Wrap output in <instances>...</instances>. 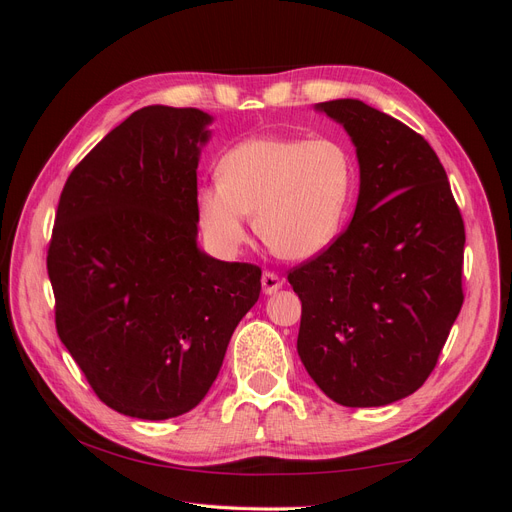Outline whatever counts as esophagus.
Returning a JSON list of instances; mask_svg holds the SVG:
<instances>
[{"label": "esophagus", "mask_w": 512, "mask_h": 512, "mask_svg": "<svg viewBox=\"0 0 512 512\" xmlns=\"http://www.w3.org/2000/svg\"><path fill=\"white\" fill-rule=\"evenodd\" d=\"M282 286H284V282L277 273H273V271L262 273V292H265V294H273V292L280 290Z\"/></svg>", "instance_id": "esophagus-1"}]
</instances>
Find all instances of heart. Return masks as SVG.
I'll list each match as a JSON object with an SVG mask.
<instances>
[{
    "mask_svg": "<svg viewBox=\"0 0 512 512\" xmlns=\"http://www.w3.org/2000/svg\"><path fill=\"white\" fill-rule=\"evenodd\" d=\"M354 175L348 147L335 138H247L220 160V181L198 190L200 226L215 250L235 254L256 211V232L277 256L312 258L342 232Z\"/></svg>",
    "mask_w": 512,
    "mask_h": 512,
    "instance_id": "obj_1",
    "label": "heart"
}]
</instances>
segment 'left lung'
Masks as SVG:
<instances>
[{
	"mask_svg": "<svg viewBox=\"0 0 512 512\" xmlns=\"http://www.w3.org/2000/svg\"><path fill=\"white\" fill-rule=\"evenodd\" d=\"M320 111L350 134L361 168L354 218L288 271L301 299L297 350L320 391L374 408L421 389L463 305V228L436 151L361 100Z\"/></svg>",
	"mask_w": 512,
	"mask_h": 512,
	"instance_id": "obj_1",
	"label": "left lung"
}]
</instances>
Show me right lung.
Here are the masks:
<instances>
[{
  "label": "right lung",
  "instance_id": "obj_1",
  "mask_svg": "<svg viewBox=\"0 0 512 512\" xmlns=\"http://www.w3.org/2000/svg\"><path fill=\"white\" fill-rule=\"evenodd\" d=\"M209 123L198 108L145 106L74 166L59 196L46 254L59 339L100 401L134 418L196 408L260 297V267L196 247Z\"/></svg>",
  "mask_w": 512,
  "mask_h": 512
}]
</instances>
